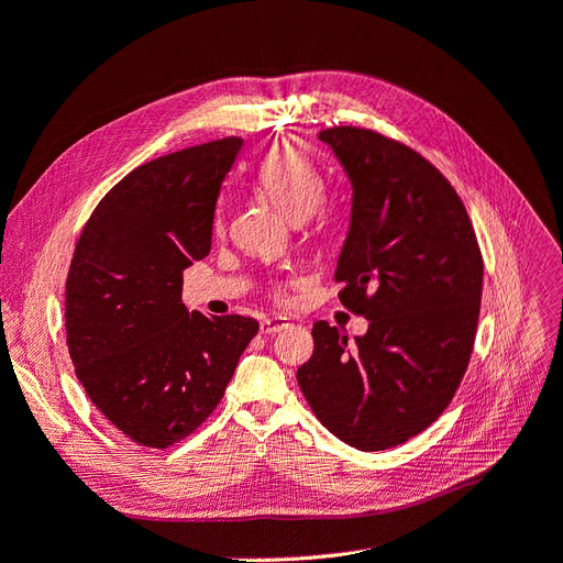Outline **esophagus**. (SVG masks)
Wrapping results in <instances>:
<instances>
[{"label":"esophagus","instance_id":"obj_1","mask_svg":"<svg viewBox=\"0 0 563 563\" xmlns=\"http://www.w3.org/2000/svg\"><path fill=\"white\" fill-rule=\"evenodd\" d=\"M287 327H289V322L285 318H280V316L278 318H264L262 324H260V331H262V334L274 336V334H278V331H283Z\"/></svg>","mask_w":563,"mask_h":563}]
</instances>
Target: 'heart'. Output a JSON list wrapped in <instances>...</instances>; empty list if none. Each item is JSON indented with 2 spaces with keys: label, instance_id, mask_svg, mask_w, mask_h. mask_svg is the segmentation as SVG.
<instances>
[{
  "label": "heart",
  "instance_id": "obj_1",
  "mask_svg": "<svg viewBox=\"0 0 563 563\" xmlns=\"http://www.w3.org/2000/svg\"><path fill=\"white\" fill-rule=\"evenodd\" d=\"M255 180L271 203L289 220L313 216L320 227L329 224L331 206L320 201L324 192L322 172L299 145L280 143L268 151L257 166Z\"/></svg>",
  "mask_w": 563,
  "mask_h": 563
}]
</instances>
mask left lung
Masks as SVG:
<instances>
[{"label": "left lung", "instance_id": "obj_1", "mask_svg": "<svg viewBox=\"0 0 563 563\" xmlns=\"http://www.w3.org/2000/svg\"><path fill=\"white\" fill-rule=\"evenodd\" d=\"M350 180V224L334 278L368 320L347 334L313 324L297 371L306 401L343 443L378 452L424 431L448 408L471 360L483 255L466 208L422 155L371 130L318 134Z\"/></svg>", "mask_w": 563, "mask_h": 563}]
</instances>
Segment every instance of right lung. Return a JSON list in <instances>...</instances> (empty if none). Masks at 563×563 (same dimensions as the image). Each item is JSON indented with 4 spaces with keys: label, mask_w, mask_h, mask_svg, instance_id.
<instances>
[{
    "label": "right lung",
    "mask_w": 563,
    "mask_h": 563,
    "mask_svg": "<svg viewBox=\"0 0 563 563\" xmlns=\"http://www.w3.org/2000/svg\"><path fill=\"white\" fill-rule=\"evenodd\" d=\"M243 141L157 157L99 201L67 276L76 376L111 424L169 448L216 410L257 320L206 318L180 301L183 271L211 253L216 203Z\"/></svg>",
    "instance_id": "obj_1"
}]
</instances>
